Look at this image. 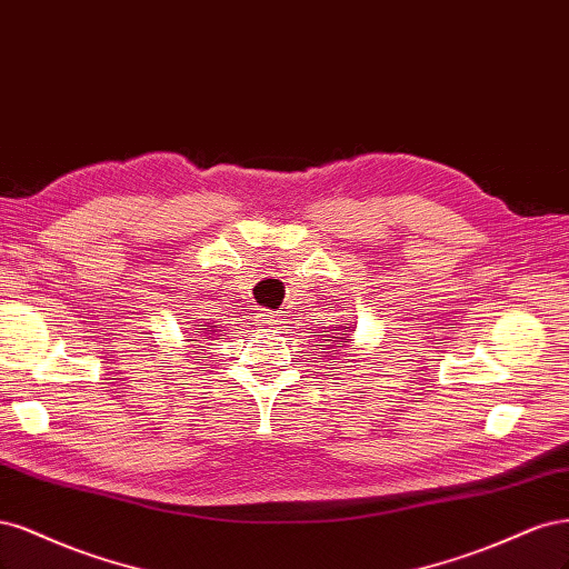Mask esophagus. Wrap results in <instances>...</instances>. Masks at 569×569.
Instances as JSON below:
<instances>
[{
    "instance_id": "34e87169",
    "label": "esophagus",
    "mask_w": 569,
    "mask_h": 569,
    "mask_svg": "<svg viewBox=\"0 0 569 569\" xmlns=\"http://www.w3.org/2000/svg\"><path fill=\"white\" fill-rule=\"evenodd\" d=\"M279 323H281V317L273 315V311H260V315H258V326L267 328V331H269V328H271V331H273V328H279Z\"/></svg>"
}]
</instances>
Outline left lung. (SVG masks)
I'll return each instance as SVG.
<instances>
[{"instance_id": "1", "label": "left lung", "mask_w": 569, "mask_h": 569, "mask_svg": "<svg viewBox=\"0 0 569 569\" xmlns=\"http://www.w3.org/2000/svg\"><path fill=\"white\" fill-rule=\"evenodd\" d=\"M345 328H352V326H333V331H340V333H336V336H333L331 345H328V347H331L333 352H338L340 347H342L347 340H350V331H345Z\"/></svg>"}]
</instances>
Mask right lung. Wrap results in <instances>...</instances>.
Instances as JSON below:
<instances>
[{"label": "right lung", "mask_w": 569, "mask_h": 569, "mask_svg": "<svg viewBox=\"0 0 569 569\" xmlns=\"http://www.w3.org/2000/svg\"><path fill=\"white\" fill-rule=\"evenodd\" d=\"M198 333H208V331H206V328H196V336H198ZM212 333H214V331H212Z\"/></svg>", "instance_id": "1"}]
</instances>
